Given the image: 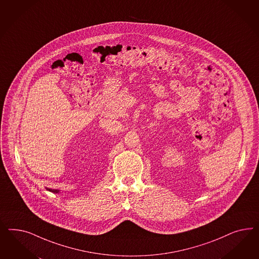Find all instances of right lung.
I'll return each instance as SVG.
<instances>
[{"label": "right lung", "instance_id": "obj_1", "mask_svg": "<svg viewBox=\"0 0 259 259\" xmlns=\"http://www.w3.org/2000/svg\"><path fill=\"white\" fill-rule=\"evenodd\" d=\"M47 190H48V191H50V192H52V193H56V194L60 192L59 190H52V189H47Z\"/></svg>", "mask_w": 259, "mask_h": 259}]
</instances>
